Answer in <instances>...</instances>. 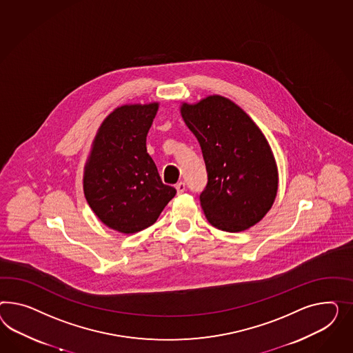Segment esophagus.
<instances>
[{
  "label": "esophagus",
  "mask_w": 353,
  "mask_h": 353,
  "mask_svg": "<svg viewBox=\"0 0 353 353\" xmlns=\"http://www.w3.org/2000/svg\"><path fill=\"white\" fill-rule=\"evenodd\" d=\"M174 188H176V190H177V194H182V192H183V191H185V189H186V186H185V183H183V182H177V183H176V186H174Z\"/></svg>",
  "instance_id": "34e87169"
}]
</instances>
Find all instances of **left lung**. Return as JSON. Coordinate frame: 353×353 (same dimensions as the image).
<instances>
[{"instance_id":"1","label":"left lung","mask_w":353,"mask_h":353,"mask_svg":"<svg viewBox=\"0 0 353 353\" xmlns=\"http://www.w3.org/2000/svg\"><path fill=\"white\" fill-rule=\"evenodd\" d=\"M182 119L201 145L208 183L201 205L212 226L240 232L271 210L279 188L276 161L265 134L228 97L182 103Z\"/></svg>"}]
</instances>
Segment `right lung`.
<instances>
[{
	"label": "right lung",
	"instance_id": "obj_1",
	"mask_svg": "<svg viewBox=\"0 0 353 353\" xmlns=\"http://www.w3.org/2000/svg\"><path fill=\"white\" fill-rule=\"evenodd\" d=\"M159 103L115 108L96 132L83 173L90 208L105 226L134 234L155 223L176 189L164 185L146 150Z\"/></svg>",
	"mask_w": 353,
	"mask_h": 353
}]
</instances>
